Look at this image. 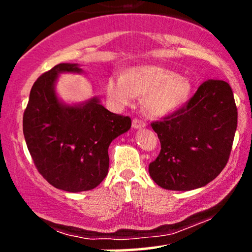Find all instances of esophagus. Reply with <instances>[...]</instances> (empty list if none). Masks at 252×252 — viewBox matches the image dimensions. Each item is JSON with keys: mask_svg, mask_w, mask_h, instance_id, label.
<instances>
[{"mask_svg": "<svg viewBox=\"0 0 252 252\" xmlns=\"http://www.w3.org/2000/svg\"><path fill=\"white\" fill-rule=\"evenodd\" d=\"M146 126V122L142 120H140V118H134L132 120V128L135 129H138V128H144Z\"/></svg>", "mask_w": 252, "mask_h": 252, "instance_id": "34e87169", "label": "esophagus"}]
</instances>
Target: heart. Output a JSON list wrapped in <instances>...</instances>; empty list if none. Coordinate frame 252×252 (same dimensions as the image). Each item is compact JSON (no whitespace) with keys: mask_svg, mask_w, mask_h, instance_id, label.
Wrapping results in <instances>:
<instances>
[{"mask_svg":"<svg viewBox=\"0 0 252 252\" xmlns=\"http://www.w3.org/2000/svg\"><path fill=\"white\" fill-rule=\"evenodd\" d=\"M189 80L156 65L136 66L124 76L114 74L106 82V96L116 108L130 105L136 96H144L143 108L150 116H163L189 99Z\"/></svg>","mask_w":252,"mask_h":252,"instance_id":"heart-1","label":"heart"}]
</instances>
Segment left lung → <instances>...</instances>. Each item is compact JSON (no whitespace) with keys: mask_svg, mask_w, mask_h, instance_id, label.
Wrapping results in <instances>:
<instances>
[{"mask_svg":"<svg viewBox=\"0 0 252 252\" xmlns=\"http://www.w3.org/2000/svg\"><path fill=\"white\" fill-rule=\"evenodd\" d=\"M237 115L226 82L202 83L185 105L152 123L161 143L149 163L153 180L164 189L190 190L216 179L230 158Z\"/></svg>","mask_w":252,"mask_h":252,"instance_id":"8db88e82","label":"left lung"}]
</instances>
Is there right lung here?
<instances>
[{
	"label": "right lung",
	"instance_id": "add662e5",
	"mask_svg": "<svg viewBox=\"0 0 252 252\" xmlns=\"http://www.w3.org/2000/svg\"><path fill=\"white\" fill-rule=\"evenodd\" d=\"M82 72L59 63L36 79L24 112V135L36 169L56 189H96L109 169L112 140L131 126L129 116L114 114L94 97L82 105H63L54 91L58 74Z\"/></svg>",
	"mask_w": 252,
	"mask_h": 252
}]
</instances>
